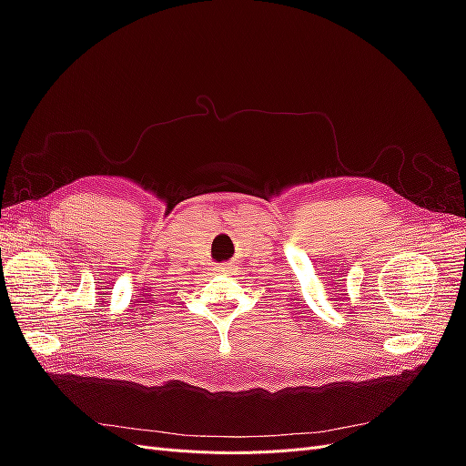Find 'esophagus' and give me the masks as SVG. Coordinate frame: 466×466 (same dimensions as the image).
<instances>
[{"instance_id":"esophagus-1","label":"esophagus","mask_w":466,"mask_h":466,"mask_svg":"<svg viewBox=\"0 0 466 466\" xmlns=\"http://www.w3.org/2000/svg\"><path fill=\"white\" fill-rule=\"evenodd\" d=\"M229 268H231V264H221V266H218V272H229Z\"/></svg>"}]
</instances>
